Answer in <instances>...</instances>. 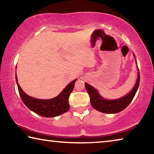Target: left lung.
I'll return each instance as SVG.
<instances>
[{"mask_svg": "<svg viewBox=\"0 0 154 154\" xmlns=\"http://www.w3.org/2000/svg\"><path fill=\"white\" fill-rule=\"evenodd\" d=\"M138 71H139V68H138ZM139 83L140 73L139 71L138 72L137 83L131 92L121 98L111 100H105V99L103 98L95 88L88 84L87 83H85V86L88 94L90 96V103L93 108H94L96 110L105 113H116L124 110L125 108H126L130 105V103H131L132 99L134 97L138 88L139 86Z\"/></svg>", "mask_w": 154, "mask_h": 154, "instance_id": "8db88e82", "label": "left lung"}]
</instances>
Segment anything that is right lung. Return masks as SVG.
I'll list each match as a JSON object with an SVG mask.
<instances>
[{
  "mask_svg": "<svg viewBox=\"0 0 154 154\" xmlns=\"http://www.w3.org/2000/svg\"><path fill=\"white\" fill-rule=\"evenodd\" d=\"M15 79L21 99L24 105L35 113L43 117L51 118L58 116L69 111L70 108L69 98L73 90L77 79L70 83L56 98L49 100H40L27 95L18 84L17 76H15Z\"/></svg>",
  "mask_w": 154,
  "mask_h": 154,
  "instance_id": "obj_1",
  "label": "right lung"
}]
</instances>
